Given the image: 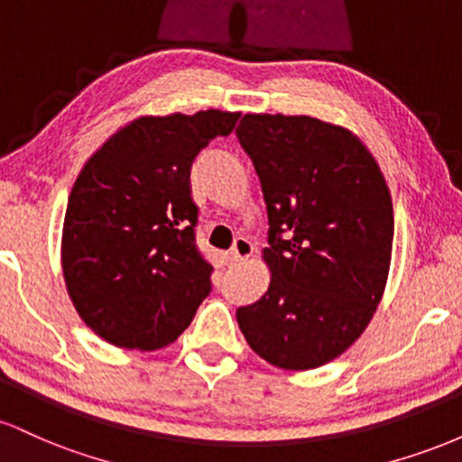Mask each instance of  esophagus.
<instances>
[{
    "instance_id": "1",
    "label": "esophagus",
    "mask_w": 462,
    "mask_h": 462,
    "mask_svg": "<svg viewBox=\"0 0 462 462\" xmlns=\"http://www.w3.org/2000/svg\"><path fill=\"white\" fill-rule=\"evenodd\" d=\"M252 254H254L252 243H249L245 236H238L235 241V247H232L230 256H227V258H230V263H243V261H247Z\"/></svg>"
}]
</instances>
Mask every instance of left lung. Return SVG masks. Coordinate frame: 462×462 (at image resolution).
I'll use <instances>...</instances> for the list:
<instances>
[{"mask_svg":"<svg viewBox=\"0 0 462 462\" xmlns=\"http://www.w3.org/2000/svg\"><path fill=\"white\" fill-rule=\"evenodd\" d=\"M269 217L272 282L236 310L245 341L280 369L341 356L383 300L393 201L378 162L352 132L315 116L245 115L236 128Z\"/></svg>","mask_w":462,"mask_h":462,"instance_id":"left-lung-1","label":"left lung"}]
</instances>
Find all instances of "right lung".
<instances>
[{
  "label": "right lung",
  "instance_id": "1",
  "mask_svg": "<svg viewBox=\"0 0 462 462\" xmlns=\"http://www.w3.org/2000/svg\"><path fill=\"white\" fill-rule=\"evenodd\" d=\"M238 116H139L79 171L62 226V273L78 315L104 341L141 352L169 346L210 293L190 167Z\"/></svg>",
  "mask_w": 462,
  "mask_h": 462
}]
</instances>
